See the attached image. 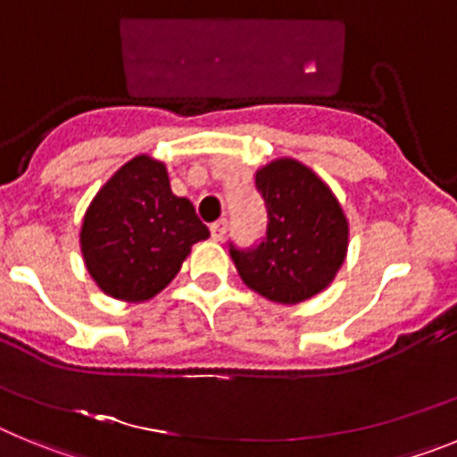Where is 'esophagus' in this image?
Here are the masks:
<instances>
[{
	"label": "esophagus",
	"instance_id": "34e87169",
	"mask_svg": "<svg viewBox=\"0 0 457 457\" xmlns=\"http://www.w3.org/2000/svg\"><path fill=\"white\" fill-rule=\"evenodd\" d=\"M226 220H220V221H212V224H210V236H212V240L215 242H221L224 240V236H226Z\"/></svg>",
	"mask_w": 457,
	"mask_h": 457
}]
</instances>
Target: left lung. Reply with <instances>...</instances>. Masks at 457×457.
Wrapping results in <instances>:
<instances>
[{
	"label": "left lung",
	"mask_w": 457,
	"mask_h": 457,
	"mask_svg": "<svg viewBox=\"0 0 457 457\" xmlns=\"http://www.w3.org/2000/svg\"><path fill=\"white\" fill-rule=\"evenodd\" d=\"M268 233L252 252L231 247L237 274L277 304H300L332 284L348 256L350 224L332 187L295 157L256 171Z\"/></svg>",
	"instance_id": "left-lung-1"
}]
</instances>
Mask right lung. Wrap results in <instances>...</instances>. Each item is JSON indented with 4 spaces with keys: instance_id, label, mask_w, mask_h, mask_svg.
<instances>
[{
    "instance_id": "right-lung-1",
    "label": "right lung",
    "mask_w": 457,
    "mask_h": 457,
    "mask_svg": "<svg viewBox=\"0 0 457 457\" xmlns=\"http://www.w3.org/2000/svg\"><path fill=\"white\" fill-rule=\"evenodd\" d=\"M208 236L192 201L171 192L164 162L141 153L93 196L79 249L104 295L141 304L171 284L192 245Z\"/></svg>"
}]
</instances>
